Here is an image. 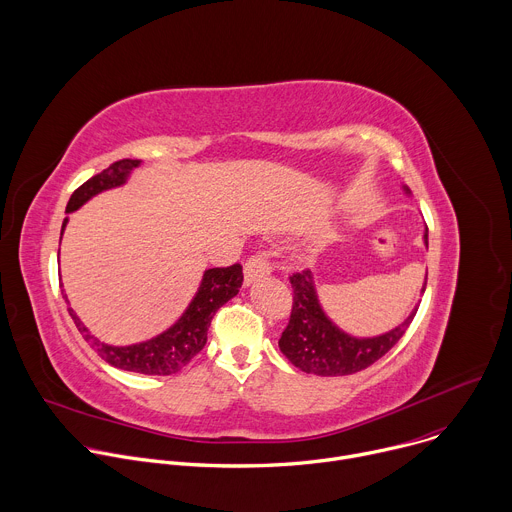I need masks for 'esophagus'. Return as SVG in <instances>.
Instances as JSON below:
<instances>
[{
  "label": "esophagus",
  "instance_id": "1",
  "mask_svg": "<svg viewBox=\"0 0 512 512\" xmlns=\"http://www.w3.org/2000/svg\"><path fill=\"white\" fill-rule=\"evenodd\" d=\"M269 269H271V265H269V261H267L265 255H261V253H259V255H251V257L247 259V263H245V283L249 285V283H253L257 277L267 275Z\"/></svg>",
  "mask_w": 512,
  "mask_h": 512
}]
</instances>
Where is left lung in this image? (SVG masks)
I'll return each mask as SVG.
<instances>
[{"label": "left lung", "instance_id": "left-lung-1", "mask_svg": "<svg viewBox=\"0 0 512 512\" xmlns=\"http://www.w3.org/2000/svg\"><path fill=\"white\" fill-rule=\"evenodd\" d=\"M423 241L427 245V233ZM289 283L294 289V304L279 338V350L300 371L320 377H342L371 367L399 342L417 314L415 306L409 318L397 328L375 338H354L324 314L310 269L291 273ZM425 283L421 291H425Z\"/></svg>", "mask_w": 512, "mask_h": 512}]
</instances>
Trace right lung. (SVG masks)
I'll return each mask as SVG.
<instances>
[{
    "instance_id": "obj_1",
    "label": "right lung",
    "mask_w": 512,
    "mask_h": 512,
    "mask_svg": "<svg viewBox=\"0 0 512 512\" xmlns=\"http://www.w3.org/2000/svg\"><path fill=\"white\" fill-rule=\"evenodd\" d=\"M137 166H139V160L113 162L101 174L89 178L83 186H79L75 192H72L66 204V212L81 208L89 198H93L103 190L125 184L127 176ZM66 221L68 218H64L62 231L66 227ZM62 231H60V237H62ZM241 283H243L241 263L204 271L196 296L190 302L188 310L182 314V318L160 336L139 344H131V346H111L97 340L81 322V318L75 314V310L68 308V314L72 320H75L83 338L97 350V354L105 362L111 364V367L121 371L141 373V375H174L180 369H184L186 364L204 348L206 332L212 316L216 314L218 308L225 306L231 298L239 294Z\"/></svg>"
}]
</instances>
